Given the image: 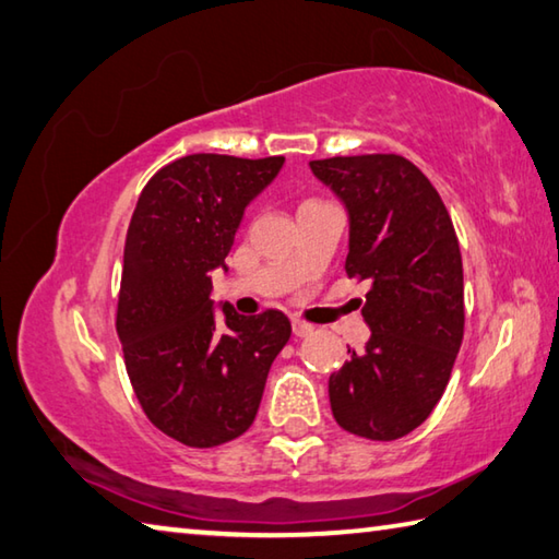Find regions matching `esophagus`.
<instances>
[{"mask_svg":"<svg viewBox=\"0 0 559 559\" xmlns=\"http://www.w3.org/2000/svg\"><path fill=\"white\" fill-rule=\"evenodd\" d=\"M292 331H295V336L305 338V336H309V334H311V331H314V326L307 324V321H299V319H295V321H292Z\"/></svg>","mask_w":559,"mask_h":559,"instance_id":"34e87169","label":"esophagus"}]
</instances>
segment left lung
I'll return each instance as SVG.
<instances>
[{
  "instance_id": "obj_1",
  "label": "left lung",
  "mask_w": 559,
  "mask_h": 559,
  "mask_svg": "<svg viewBox=\"0 0 559 559\" xmlns=\"http://www.w3.org/2000/svg\"><path fill=\"white\" fill-rule=\"evenodd\" d=\"M350 221L346 274L368 280L366 348L329 378L350 435L393 442L432 415L464 338V267L444 201L400 154L309 162Z\"/></svg>"
}]
</instances>
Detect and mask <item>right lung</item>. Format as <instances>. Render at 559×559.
Here are the masks:
<instances>
[{"label": "right lung", "instance_id": "obj_1", "mask_svg": "<svg viewBox=\"0 0 559 559\" xmlns=\"http://www.w3.org/2000/svg\"><path fill=\"white\" fill-rule=\"evenodd\" d=\"M282 164L285 156H181L146 181L127 228L115 321L127 376L150 423L186 447L248 432L292 336L277 309L240 317L223 305L218 324L211 301V272L225 270L245 205Z\"/></svg>", "mask_w": 559, "mask_h": 559}]
</instances>
